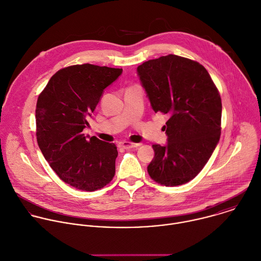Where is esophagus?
Returning <instances> with one entry per match:
<instances>
[{"instance_id":"obj_1","label":"esophagus","mask_w":261,"mask_h":261,"mask_svg":"<svg viewBox=\"0 0 261 261\" xmlns=\"http://www.w3.org/2000/svg\"><path fill=\"white\" fill-rule=\"evenodd\" d=\"M141 146L140 143H132V142H127V141H123L119 143V147L123 148V149H130V148H137Z\"/></svg>"}]
</instances>
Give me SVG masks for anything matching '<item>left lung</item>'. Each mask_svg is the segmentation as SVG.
<instances>
[{
  "mask_svg": "<svg viewBox=\"0 0 261 261\" xmlns=\"http://www.w3.org/2000/svg\"><path fill=\"white\" fill-rule=\"evenodd\" d=\"M137 71L155 113L169 117L167 143L152 146L148 173L166 187L184 185L203 169L219 141V92L203 65L172 54L146 61Z\"/></svg>",
  "mask_w": 261,
  "mask_h": 261,
  "instance_id": "left-lung-1",
  "label": "left lung"
}]
</instances>
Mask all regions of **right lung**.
<instances>
[{"label": "right lung", "mask_w": 261, "mask_h": 261, "mask_svg": "<svg viewBox=\"0 0 261 261\" xmlns=\"http://www.w3.org/2000/svg\"><path fill=\"white\" fill-rule=\"evenodd\" d=\"M121 73V68L89 63L68 66L57 71L39 96V147L56 174L77 190L102 189L115 174V144L87 139L83 130L103 91Z\"/></svg>", "instance_id": "1"}]
</instances>
